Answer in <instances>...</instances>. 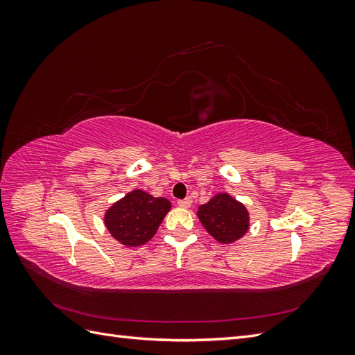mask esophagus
<instances>
[{
	"label": "esophagus",
	"instance_id": "esophagus-1",
	"mask_svg": "<svg viewBox=\"0 0 355 355\" xmlns=\"http://www.w3.org/2000/svg\"><path fill=\"white\" fill-rule=\"evenodd\" d=\"M191 204H192V200H191L189 197L185 198V200H179V201H178V206L182 207V209H189Z\"/></svg>",
	"mask_w": 355,
	"mask_h": 355
}]
</instances>
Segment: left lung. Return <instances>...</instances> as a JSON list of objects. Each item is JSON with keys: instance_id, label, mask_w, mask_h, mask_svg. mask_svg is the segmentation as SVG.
Wrapping results in <instances>:
<instances>
[{"instance_id": "1", "label": "left lung", "mask_w": 355, "mask_h": 355, "mask_svg": "<svg viewBox=\"0 0 355 355\" xmlns=\"http://www.w3.org/2000/svg\"><path fill=\"white\" fill-rule=\"evenodd\" d=\"M197 216L211 237L222 244H232L243 239L250 227L249 210L227 192L213 196L206 204H201Z\"/></svg>"}]
</instances>
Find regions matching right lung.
Listing matches in <instances>:
<instances>
[{
  "label": "right lung",
  "mask_w": 355,
  "mask_h": 355,
  "mask_svg": "<svg viewBox=\"0 0 355 355\" xmlns=\"http://www.w3.org/2000/svg\"><path fill=\"white\" fill-rule=\"evenodd\" d=\"M170 209L167 198L133 189L105 211L103 223L114 240L125 247H137L154 237Z\"/></svg>",
  "instance_id": "right-lung-1"
}]
</instances>
